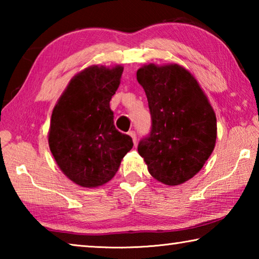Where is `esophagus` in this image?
Listing matches in <instances>:
<instances>
[{"label":"esophagus","instance_id":"obj_1","mask_svg":"<svg viewBox=\"0 0 259 259\" xmlns=\"http://www.w3.org/2000/svg\"><path fill=\"white\" fill-rule=\"evenodd\" d=\"M128 135L130 136L131 138H133V142H134V144L137 143V136H136V133H135V131H129Z\"/></svg>","mask_w":259,"mask_h":259}]
</instances>
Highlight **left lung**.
<instances>
[{"mask_svg": "<svg viewBox=\"0 0 259 259\" xmlns=\"http://www.w3.org/2000/svg\"><path fill=\"white\" fill-rule=\"evenodd\" d=\"M137 81L152 117L139 155L157 182L177 186L198 174L211 155L217 120L208 97L190 71L178 64L144 65Z\"/></svg>", "mask_w": 259, "mask_h": 259, "instance_id": "left-lung-1", "label": "left lung"}]
</instances>
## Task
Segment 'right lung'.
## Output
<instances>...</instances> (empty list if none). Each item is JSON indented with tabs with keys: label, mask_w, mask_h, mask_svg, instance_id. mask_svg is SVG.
<instances>
[{
	"label": "right lung",
	"mask_w": 259,
	"mask_h": 259,
	"mask_svg": "<svg viewBox=\"0 0 259 259\" xmlns=\"http://www.w3.org/2000/svg\"><path fill=\"white\" fill-rule=\"evenodd\" d=\"M123 72L93 65L69 81L52 111L50 151L65 176L82 187H98L115 176L134 146L130 136L116 130L109 102Z\"/></svg>",
	"instance_id": "right-lung-1"
}]
</instances>
